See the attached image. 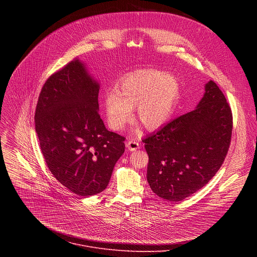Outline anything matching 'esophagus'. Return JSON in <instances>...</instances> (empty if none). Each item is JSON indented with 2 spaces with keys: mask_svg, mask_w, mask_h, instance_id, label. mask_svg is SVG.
<instances>
[{
  "mask_svg": "<svg viewBox=\"0 0 257 257\" xmlns=\"http://www.w3.org/2000/svg\"><path fill=\"white\" fill-rule=\"evenodd\" d=\"M126 146H127V149H128L130 152H135L137 149H139V143H138L137 141L131 139V140L127 141Z\"/></svg>",
  "mask_w": 257,
  "mask_h": 257,
  "instance_id": "34e87169",
  "label": "esophagus"
}]
</instances>
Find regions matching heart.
Instances as JSON below:
<instances>
[{
  "mask_svg": "<svg viewBox=\"0 0 257 257\" xmlns=\"http://www.w3.org/2000/svg\"><path fill=\"white\" fill-rule=\"evenodd\" d=\"M181 94L179 80L159 70H138L125 76L103 96V108L109 128L122 130L132 119L133 107L143 126L160 129L171 118Z\"/></svg>",
  "mask_w": 257,
  "mask_h": 257,
  "instance_id": "heart-1",
  "label": "heart"
}]
</instances>
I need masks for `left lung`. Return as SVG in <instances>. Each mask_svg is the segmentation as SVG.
<instances>
[{
    "label": "left lung",
    "instance_id": "8db88e82",
    "mask_svg": "<svg viewBox=\"0 0 257 257\" xmlns=\"http://www.w3.org/2000/svg\"><path fill=\"white\" fill-rule=\"evenodd\" d=\"M232 128L230 105L209 80L193 111L143 139L152 190L166 200L181 201L202 188L223 165Z\"/></svg>",
    "mask_w": 257,
    "mask_h": 257
}]
</instances>
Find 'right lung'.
Instances as JSON below:
<instances>
[{
  "label": "right lung",
  "mask_w": 257,
  "mask_h": 257,
  "mask_svg": "<svg viewBox=\"0 0 257 257\" xmlns=\"http://www.w3.org/2000/svg\"><path fill=\"white\" fill-rule=\"evenodd\" d=\"M99 82L78 58L44 84L35 109V131L45 161L63 186L87 197L103 191L125 152V138L99 117Z\"/></svg>",
  "instance_id": "obj_1"
}]
</instances>
